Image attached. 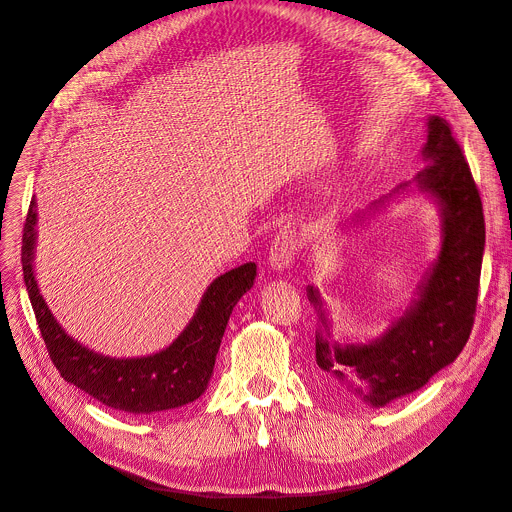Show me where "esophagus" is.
I'll use <instances>...</instances> for the list:
<instances>
[{
    "instance_id": "34e87169",
    "label": "esophagus",
    "mask_w": 512,
    "mask_h": 512,
    "mask_svg": "<svg viewBox=\"0 0 512 512\" xmlns=\"http://www.w3.org/2000/svg\"><path fill=\"white\" fill-rule=\"evenodd\" d=\"M297 254H299V235L287 223L281 227L277 235H274L270 252H268V262L274 270H285L295 262Z\"/></svg>"
}]
</instances>
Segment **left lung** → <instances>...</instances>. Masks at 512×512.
<instances>
[{
	"mask_svg": "<svg viewBox=\"0 0 512 512\" xmlns=\"http://www.w3.org/2000/svg\"><path fill=\"white\" fill-rule=\"evenodd\" d=\"M422 160L426 166L416 174V184L439 203L443 238L439 258L404 316L369 344L340 346L330 340L320 293L307 289L324 326L316 334V363L324 379L375 408L424 387L459 357L474 328L486 244L484 211L465 155L441 116L428 119Z\"/></svg>",
	"mask_w": 512,
	"mask_h": 512,
	"instance_id": "1",
	"label": "left lung"
}]
</instances>
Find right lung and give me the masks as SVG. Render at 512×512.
Returning <instances> with one entry per match:
<instances>
[{"label":"right lung","mask_w":512,"mask_h":512,"mask_svg":"<svg viewBox=\"0 0 512 512\" xmlns=\"http://www.w3.org/2000/svg\"><path fill=\"white\" fill-rule=\"evenodd\" d=\"M34 225L36 203L32 201L22 235L24 283L38 328L61 377L104 406L131 414H153L199 400L213 375L231 311L254 285L256 264L246 262L217 277L203 295L190 324L168 348L149 357L112 359L67 336L53 318L32 270Z\"/></svg>","instance_id":"right-lung-1"}]
</instances>
